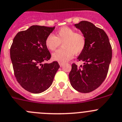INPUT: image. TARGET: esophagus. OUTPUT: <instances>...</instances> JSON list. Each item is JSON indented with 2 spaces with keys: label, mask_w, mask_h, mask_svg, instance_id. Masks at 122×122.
<instances>
[{
  "label": "esophagus",
  "mask_w": 122,
  "mask_h": 122,
  "mask_svg": "<svg viewBox=\"0 0 122 122\" xmlns=\"http://www.w3.org/2000/svg\"><path fill=\"white\" fill-rule=\"evenodd\" d=\"M59 64H60V67L63 66L64 64V62H59Z\"/></svg>",
  "instance_id": "esophagus-1"
}]
</instances>
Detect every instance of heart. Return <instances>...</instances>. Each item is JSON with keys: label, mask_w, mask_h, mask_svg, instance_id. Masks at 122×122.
<instances>
[{"label": "heart", "mask_w": 122, "mask_h": 122, "mask_svg": "<svg viewBox=\"0 0 122 122\" xmlns=\"http://www.w3.org/2000/svg\"><path fill=\"white\" fill-rule=\"evenodd\" d=\"M62 43V48L52 54V59L58 62H66L76 55L81 53L86 46V39L82 34L67 26L60 28L55 36L50 34L45 40L46 47L50 51L56 50Z\"/></svg>", "instance_id": "1"}]
</instances>
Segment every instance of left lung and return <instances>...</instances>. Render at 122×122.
I'll list each match as a JSON object with an SVG mask.
<instances>
[{
  "label": "left lung",
  "instance_id": "8db88e82",
  "mask_svg": "<svg viewBox=\"0 0 122 122\" xmlns=\"http://www.w3.org/2000/svg\"><path fill=\"white\" fill-rule=\"evenodd\" d=\"M75 26L85 36L86 46L78 57L84 64L71 65L69 79L71 86L81 93H90L98 88L107 77L112 58L108 37L92 23L81 21Z\"/></svg>",
  "mask_w": 122,
  "mask_h": 122
}]
</instances>
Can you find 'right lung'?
Returning <instances> with one entry per match:
<instances>
[{
    "mask_svg": "<svg viewBox=\"0 0 122 122\" xmlns=\"http://www.w3.org/2000/svg\"><path fill=\"white\" fill-rule=\"evenodd\" d=\"M55 27L33 25L15 36L10 49L14 75L21 87L32 93L49 88L60 68L57 61L44 63L51 57L45 40Z\"/></svg>",
    "mask_w": 122,
    "mask_h": 122,
    "instance_id": "right-lung-1",
    "label": "right lung"
}]
</instances>
